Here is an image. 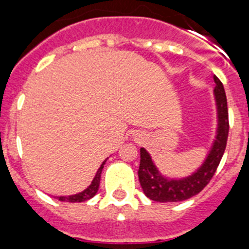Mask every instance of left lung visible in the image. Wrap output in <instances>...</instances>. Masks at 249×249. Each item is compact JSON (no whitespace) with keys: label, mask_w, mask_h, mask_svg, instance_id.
Instances as JSON below:
<instances>
[{"label":"left lung","mask_w":249,"mask_h":249,"mask_svg":"<svg viewBox=\"0 0 249 249\" xmlns=\"http://www.w3.org/2000/svg\"><path fill=\"white\" fill-rule=\"evenodd\" d=\"M214 99L217 105L216 140L212 144L207 158L196 171L185 178H167L160 174L149 152L140 149V166H139V181L145 196L158 202H180L191 198L192 196L205 189L207 183L213 178L218 167L223 152L226 150L228 138V109L227 98L222 82L214 75Z\"/></svg>","instance_id":"obj_1"}]
</instances>
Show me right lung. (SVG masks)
<instances>
[{
	"label": "right lung",
	"mask_w": 249,
	"mask_h": 249,
	"mask_svg": "<svg viewBox=\"0 0 249 249\" xmlns=\"http://www.w3.org/2000/svg\"><path fill=\"white\" fill-rule=\"evenodd\" d=\"M107 161V160H105ZM104 162L102 163V166L99 167V170L97 171L95 176H94L93 181L89 185V187H87L84 191L79 192L77 195H71V196H59L57 197L59 201H66V202H83V201H88L90 200L91 197L95 196V194L98 192V189H99V183H100V175H102L103 167H104Z\"/></svg>",
	"instance_id": "add662e5"
}]
</instances>
